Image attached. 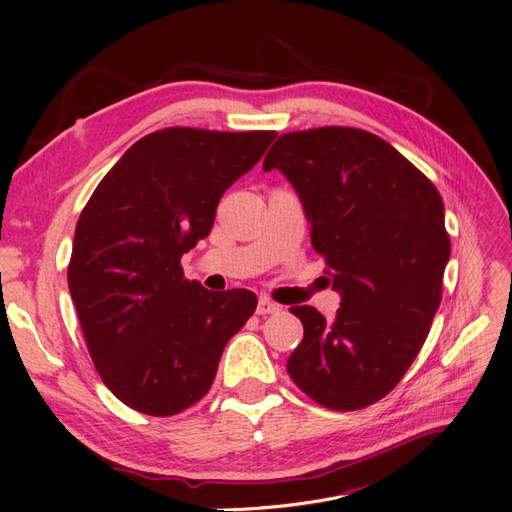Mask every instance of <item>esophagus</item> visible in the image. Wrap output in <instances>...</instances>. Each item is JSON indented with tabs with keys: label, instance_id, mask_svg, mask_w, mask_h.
Here are the masks:
<instances>
[{
	"label": "esophagus",
	"instance_id": "1",
	"mask_svg": "<svg viewBox=\"0 0 512 512\" xmlns=\"http://www.w3.org/2000/svg\"><path fill=\"white\" fill-rule=\"evenodd\" d=\"M277 312H280V305L269 301L267 297H260V299H258V305H256V314H258V316L277 314Z\"/></svg>",
	"mask_w": 512,
	"mask_h": 512
}]
</instances>
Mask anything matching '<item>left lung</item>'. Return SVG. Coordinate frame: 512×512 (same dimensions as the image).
I'll return each instance as SVG.
<instances>
[{"label":"left lung","mask_w":512,"mask_h":512,"mask_svg":"<svg viewBox=\"0 0 512 512\" xmlns=\"http://www.w3.org/2000/svg\"><path fill=\"white\" fill-rule=\"evenodd\" d=\"M262 168L280 170L299 194L342 297L329 322L309 305L290 307L303 342L288 374L324 408L371 406L406 374L440 307L451 258L442 198L395 147L356 128L282 134Z\"/></svg>","instance_id":"left-lung-1"}]
</instances>
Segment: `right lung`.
<instances>
[{"label": "right lung", "mask_w": 512, "mask_h": 512, "mask_svg": "<svg viewBox=\"0 0 512 512\" xmlns=\"http://www.w3.org/2000/svg\"><path fill=\"white\" fill-rule=\"evenodd\" d=\"M275 132L166 128L108 170L76 224L68 288L102 382L123 404L173 416L211 389L228 339L254 314L250 290L183 277L220 198Z\"/></svg>", "instance_id": "right-lung-1"}]
</instances>
